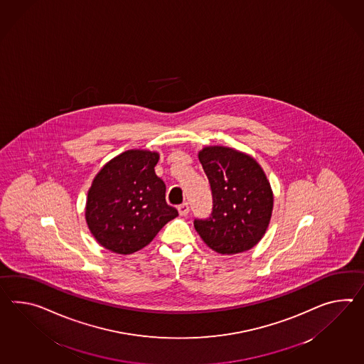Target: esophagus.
Returning <instances> with one entry per match:
<instances>
[{
    "label": "esophagus",
    "mask_w": 364,
    "mask_h": 364,
    "mask_svg": "<svg viewBox=\"0 0 364 364\" xmlns=\"http://www.w3.org/2000/svg\"><path fill=\"white\" fill-rule=\"evenodd\" d=\"M178 210L180 215H184V217H186V215H188V213H189V205H188V203H183V204L178 205Z\"/></svg>",
    "instance_id": "esophagus-1"
}]
</instances>
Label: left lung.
I'll return each mask as SVG.
<instances>
[{
    "label": "left lung",
    "instance_id": "left-lung-1",
    "mask_svg": "<svg viewBox=\"0 0 364 364\" xmlns=\"http://www.w3.org/2000/svg\"><path fill=\"white\" fill-rule=\"evenodd\" d=\"M198 159L208 176L213 208L193 225L209 247L220 254H238L254 247L271 220L274 196L262 167L243 152L212 146Z\"/></svg>",
    "mask_w": 364,
    "mask_h": 364
}]
</instances>
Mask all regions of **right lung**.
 I'll use <instances>...</instances> for the list:
<instances>
[{
	"mask_svg": "<svg viewBox=\"0 0 364 364\" xmlns=\"http://www.w3.org/2000/svg\"><path fill=\"white\" fill-rule=\"evenodd\" d=\"M158 160V152L124 151L93 180L85 218L102 247L122 255L133 254L178 217V210L166 203L164 181L155 173Z\"/></svg>",
	"mask_w": 364,
	"mask_h": 364,
	"instance_id": "1",
	"label": "right lung"
}]
</instances>
